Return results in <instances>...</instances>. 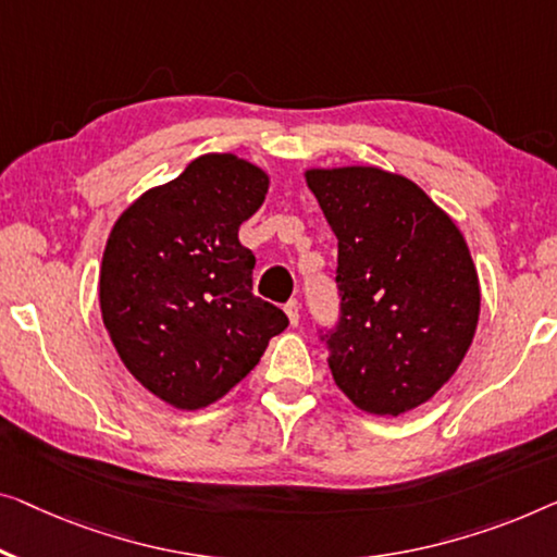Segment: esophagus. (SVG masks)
Here are the masks:
<instances>
[{
    "label": "esophagus",
    "instance_id": "34e87169",
    "mask_svg": "<svg viewBox=\"0 0 557 557\" xmlns=\"http://www.w3.org/2000/svg\"><path fill=\"white\" fill-rule=\"evenodd\" d=\"M285 312H287V318H289V325H293V327L300 325V305H297V300H289L285 305Z\"/></svg>",
    "mask_w": 557,
    "mask_h": 557
}]
</instances>
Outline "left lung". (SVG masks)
Returning <instances> with one entry per match:
<instances>
[{
	"instance_id": "left-lung-1",
	"label": "left lung",
	"mask_w": 557,
	"mask_h": 557,
	"mask_svg": "<svg viewBox=\"0 0 557 557\" xmlns=\"http://www.w3.org/2000/svg\"><path fill=\"white\" fill-rule=\"evenodd\" d=\"M305 182L337 237L332 380L368 414L420 408L478 330L480 280L460 227L403 174L350 164L310 168Z\"/></svg>"
}]
</instances>
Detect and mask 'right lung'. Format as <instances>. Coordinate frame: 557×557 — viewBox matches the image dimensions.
<instances>
[{"label": "right lung", "mask_w": 557, "mask_h": 557, "mask_svg": "<svg viewBox=\"0 0 557 557\" xmlns=\"http://www.w3.org/2000/svg\"><path fill=\"white\" fill-rule=\"evenodd\" d=\"M268 189L270 174L243 157L202 154L139 195L107 237L102 322L124 368L172 408L222 400L287 327L252 295L255 255L237 237Z\"/></svg>", "instance_id": "right-lung-1"}]
</instances>
